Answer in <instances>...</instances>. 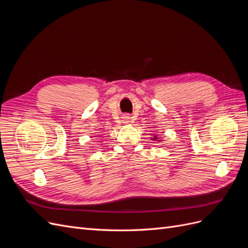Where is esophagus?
Masks as SVG:
<instances>
[{
    "instance_id": "obj_1",
    "label": "esophagus",
    "mask_w": 248,
    "mask_h": 248,
    "mask_svg": "<svg viewBox=\"0 0 248 248\" xmlns=\"http://www.w3.org/2000/svg\"><path fill=\"white\" fill-rule=\"evenodd\" d=\"M123 119H124L125 123H128V122H130V121H129V120H130V117H129V116H125Z\"/></svg>"
}]
</instances>
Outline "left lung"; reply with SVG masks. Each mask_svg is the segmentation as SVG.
<instances>
[{
	"label": "left lung",
	"mask_w": 248,
	"mask_h": 248,
	"mask_svg": "<svg viewBox=\"0 0 248 248\" xmlns=\"http://www.w3.org/2000/svg\"><path fill=\"white\" fill-rule=\"evenodd\" d=\"M156 139H157V138H156V137H155V138H154V139H153V140H156Z\"/></svg>",
	"instance_id": "1"
}]
</instances>
